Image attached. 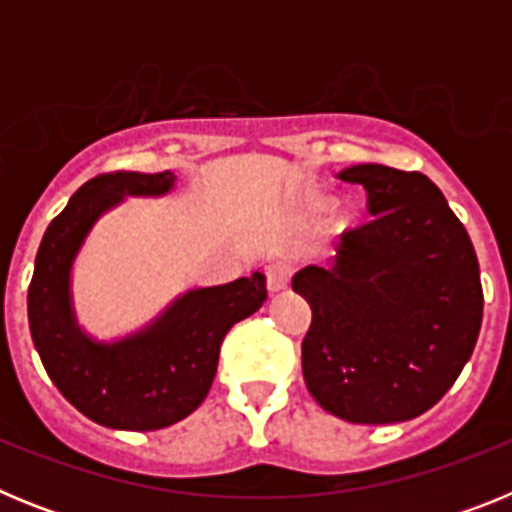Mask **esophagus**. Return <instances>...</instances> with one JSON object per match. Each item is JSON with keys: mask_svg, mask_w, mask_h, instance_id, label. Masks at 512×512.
<instances>
[{"mask_svg": "<svg viewBox=\"0 0 512 512\" xmlns=\"http://www.w3.org/2000/svg\"><path fill=\"white\" fill-rule=\"evenodd\" d=\"M289 277H292V269L287 264H282V261L266 266V287H269V292H282V289H287Z\"/></svg>", "mask_w": 512, "mask_h": 512, "instance_id": "esophagus-1", "label": "esophagus"}]
</instances>
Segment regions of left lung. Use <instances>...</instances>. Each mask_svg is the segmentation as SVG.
<instances>
[{
	"instance_id": "obj_1",
	"label": "left lung",
	"mask_w": 512,
	"mask_h": 512,
	"mask_svg": "<svg viewBox=\"0 0 512 512\" xmlns=\"http://www.w3.org/2000/svg\"><path fill=\"white\" fill-rule=\"evenodd\" d=\"M372 220L343 233L336 261L292 279L312 307L302 374L320 408L348 423H402L431 410L474 351L479 264L467 228L420 171L359 164Z\"/></svg>"
}]
</instances>
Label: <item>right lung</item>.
I'll use <instances>...</instances> for the list:
<instances>
[{"instance_id": "add662e5", "label": "right lung", "mask_w": 512, "mask_h": 512, "mask_svg": "<svg viewBox=\"0 0 512 512\" xmlns=\"http://www.w3.org/2000/svg\"><path fill=\"white\" fill-rule=\"evenodd\" d=\"M176 176L115 171L81 184L45 230L27 289V320L45 372L89 420L117 431H158L200 408L217 372L223 338L266 300V277L235 279L176 297L153 323L102 343L79 328L71 266L99 217L125 197H161Z\"/></svg>"}]
</instances>
